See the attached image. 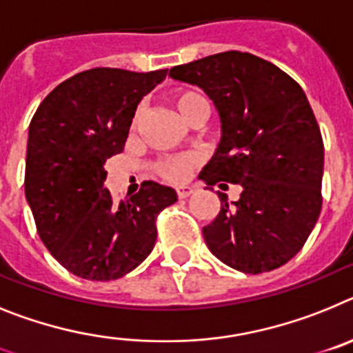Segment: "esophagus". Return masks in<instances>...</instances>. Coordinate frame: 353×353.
Here are the masks:
<instances>
[{
	"label": "esophagus",
	"instance_id": "obj_1",
	"mask_svg": "<svg viewBox=\"0 0 353 353\" xmlns=\"http://www.w3.org/2000/svg\"><path fill=\"white\" fill-rule=\"evenodd\" d=\"M195 192V186L192 185H183V186H177V197L179 199H186Z\"/></svg>",
	"mask_w": 353,
	"mask_h": 353
}]
</instances>
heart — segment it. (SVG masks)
Wrapping results in <instances>:
<instances>
[{
    "label": "heart",
    "mask_w": 353,
    "mask_h": 353,
    "mask_svg": "<svg viewBox=\"0 0 353 353\" xmlns=\"http://www.w3.org/2000/svg\"><path fill=\"white\" fill-rule=\"evenodd\" d=\"M206 103L204 97L199 96L197 92L192 90H181L176 92L172 96V106L176 108L177 115L183 121L190 115V112L197 106V104ZM197 156L194 154H179V156H170L156 163V172L163 179L170 181V183H181L190 176L192 168L197 165Z\"/></svg>",
    "instance_id": "b5f03b06"
}]
</instances>
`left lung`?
<instances>
[{"label": "left lung", "instance_id": "8db88e82", "mask_svg": "<svg viewBox=\"0 0 353 353\" xmlns=\"http://www.w3.org/2000/svg\"><path fill=\"white\" fill-rule=\"evenodd\" d=\"M168 76L197 85L219 112V147L199 179L206 188L220 181L241 186L231 204L219 192V214L202 228L208 249L243 274L286 265L321 210L323 140L302 87L240 51L172 67Z\"/></svg>", "mask_w": 353, "mask_h": 353}]
</instances>
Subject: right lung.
Listing matches in <instances>:
<instances>
[{"instance_id": "obj_1", "label": "right lung", "mask_w": 353, "mask_h": 353, "mask_svg": "<svg viewBox=\"0 0 353 353\" xmlns=\"http://www.w3.org/2000/svg\"><path fill=\"white\" fill-rule=\"evenodd\" d=\"M167 69L83 70L58 85L30 122L24 194L41 240L63 268L87 281L130 274L156 243V216L177 201L154 181L115 204L104 163L124 149L137 106Z\"/></svg>"}]
</instances>
